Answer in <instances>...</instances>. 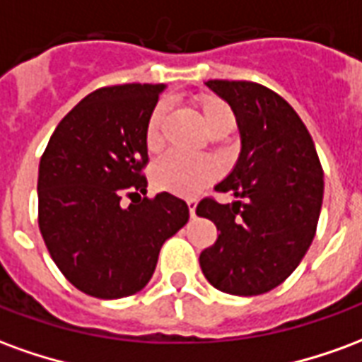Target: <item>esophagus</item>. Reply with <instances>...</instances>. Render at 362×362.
<instances>
[{
    "instance_id": "34e87169",
    "label": "esophagus",
    "mask_w": 362,
    "mask_h": 362,
    "mask_svg": "<svg viewBox=\"0 0 362 362\" xmlns=\"http://www.w3.org/2000/svg\"><path fill=\"white\" fill-rule=\"evenodd\" d=\"M186 204H188L189 215H192V217H196V207H197L196 199H186Z\"/></svg>"
}]
</instances>
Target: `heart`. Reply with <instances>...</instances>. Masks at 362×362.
<instances>
[{
    "label": "heart",
    "mask_w": 362,
    "mask_h": 362,
    "mask_svg": "<svg viewBox=\"0 0 362 362\" xmlns=\"http://www.w3.org/2000/svg\"><path fill=\"white\" fill-rule=\"evenodd\" d=\"M194 104L202 114L205 127L213 137H225L233 134L236 127V112L233 106L223 100L221 96L202 95L194 96ZM166 116V104L158 103L151 110L147 124H145V147L149 151H157L163 145V122ZM217 168L209 158L188 157L178 151H170L158 158L153 165L151 176L153 184L163 192L178 194V196H192L204 188L205 184L215 178Z\"/></svg>",
    "instance_id": "b5f03b06"
}]
</instances>
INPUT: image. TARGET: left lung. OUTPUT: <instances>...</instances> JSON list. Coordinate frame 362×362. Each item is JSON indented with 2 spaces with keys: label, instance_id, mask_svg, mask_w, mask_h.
<instances>
[{
  "label": "left lung",
  "instance_id": "obj_1",
  "mask_svg": "<svg viewBox=\"0 0 362 362\" xmlns=\"http://www.w3.org/2000/svg\"><path fill=\"white\" fill-rule=\"evenodd\" d=\"M207 87L236 112L243 151L233 173L215 186L236 197L196 207L217 227L199 254L213 287L238 296L264 295L303 262L318 227L324 170L308 129L291 104L259 83L211 79Z\"/></svg>",
  "mask_w": 362,
  "mask_h": 362
}]
</instances>
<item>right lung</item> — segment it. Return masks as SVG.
<instances>
[{"instance_id":"1","label":"right lung","mask_w":362,"mask_h":362,"mask_svg":"<svg viewBox=\"0 0 362 362\" xmlns=\"http://www.w3.org/2000/svg\"><path fill=\"white\" fill-rule=\"evenodd\" d=\"M163 89L151 83L96 89L67 112L42 153L38 227L59 272L85 295L122 298L141 291L160 246L188 223L184 199L168 192L145 196V124ZM124 193L132 199L127 208Z\"/></svg>"}]
</instances>
